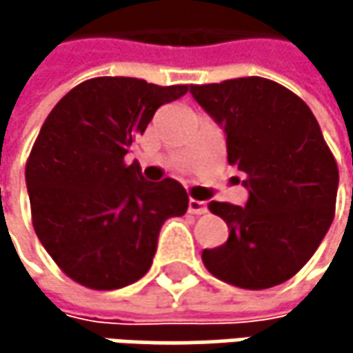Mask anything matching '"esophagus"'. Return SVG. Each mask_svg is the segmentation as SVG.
<instances>
[{"mask_svg":"<svg viewBox=\"0 0 353 353\" xmlns=\"http://www.w3.org/2000/svg\"><path fill=\"white\" fill-rule=\"evenodd\" d=\"M208 208H206V202H202V200H196V198H190L188 200V212H192V214H204Z\"/></svg>","mask_w":353,"mask_h":353,"instance_id":"esophagus-1","label":"esophagus"}]
</instances>
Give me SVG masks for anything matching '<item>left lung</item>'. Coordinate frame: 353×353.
<instances>
[{"label": "left lung", "instance_id": "8db88e82", "mask_svg": "<svg viewBox=\"0 0 353 353\" xmlns=\"http://www.w3.org/2000/svg\"><path fill=\"white\" fill-rule=\"evenodd\" d=\"M225 130L227 159L245 174V206L210 202L229 227L204 249L206 270L223 282L263 290L290 280L317 251L335 214L337 163L317 118L296 94L263 77L190 85Z\"/></svg>", "mask_w": 353, "mask_h": 353}]
</instances>
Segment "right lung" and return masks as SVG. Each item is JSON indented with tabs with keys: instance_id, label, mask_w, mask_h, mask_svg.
<instances>
[{
	"instance_id": "right-lung-1",
	"label": "right lung",
	"mask_w": 353,
	"mask_h": 353,
	"mask_svg": "<svg viewBox=\"0 0 353 353\" xmlns=\"http://www.w3.org/2000/svg\"><path fill=\"white\" fill-rule=\"evenodd\" d=\"M185 92L188 85L96 77L46 116L26 163V188L36 235L71 280L94 290L137 282L153 263L163 223L185 214L179 181H147L137 161L124 163L157 108Z\"/></svg>"
}]
</instances>
